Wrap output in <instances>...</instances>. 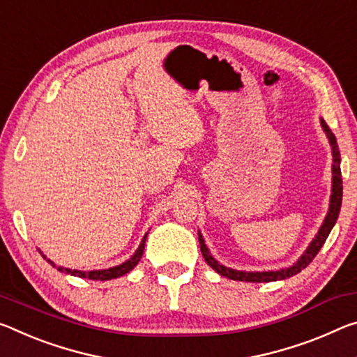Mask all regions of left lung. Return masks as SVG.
<instances>
[{"label": "left lung", "instance_id": "1", "mask_svg": "<svg viewBox=\"0 0 357 357\" xmlns=\"http://www.w3.org/2000/svg\"><path fill=\"white\" fill-rule=\"evenodd\" d=\"M321 121V127L324 130L327 139H329L331 149H332V189H331V200H329V209H327V214L324 220H322L321 227L318 230V234L314 235V238L311 240L307 250L298 257L296 262L289 267L280 268V270H267V271H246V270H235L230 267H225L220 262H218L216 259L211 256L208 246L205 245V238L200 234L199 230V243H200V250L203 254V259L206 260V264L211 267L216 273L220 276H225L229 280H235V281H248V282H270V281H280V280H286L291 278V276L297 275L298 271H302L307 265L316 257V254L319 252V250L324 245L327 236H329L331 230L335 225L338 214H340V208H342V199H343V181H342V169H340V151H338V144H337V138L335 135L332 133V130L329 126L324 122V119L319 117Z\"/></svg>", "mask_w": 357, "mask_h": 357}]
</instances>
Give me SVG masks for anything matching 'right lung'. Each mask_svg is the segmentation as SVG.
Instances as JSON below:
<instances>
[{
  "mask_svg": "<svg viewBox=\"0 0 357 357\" xmlns=\"http://www.w3.org/2000/svg\"><path fill=\"white\" fill-rule=\"evenodd\" d=\"M146 238H148V234L143 236V240H141L138 250L133 252V256L127 259L126 262L114 265V267H109V268H103V270H90V271H84V270H71V268H65V267H59V265L54 264L52 260L47 259L44 254L41 252V256L44 259H47V262L55 267L59 271H63V273L68 275H73V276H79V278H89V280H100V281H107V280H112V278H119V276H123L127 275L128 271H132L135 267H137L138 262L141 260V256H143L144 252V245H146Z\"/></svg>",
  "mask_w": 357,
  "mask_h": 357,
  "instance_id": "right-lung-1",
  "label": "right lung"
}]
</instances>
